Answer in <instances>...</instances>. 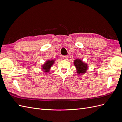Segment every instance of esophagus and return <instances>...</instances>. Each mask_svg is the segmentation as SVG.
Returning a JSON list of instances; mask_svg holds the SVG:
<instances>
[{
    "instance_id": "esophagus-1",
    "label": "esophagus",
    "mask_w": 122,
    "mask_h": 122,
    "mask_svg": "<svg viewBox=\"0 0 122 122\" xmlns=\"http://www.w3.org/2000/svg\"><path fill=\"white\" fill-rule=\"evenodd\" d=\"M62 57H63L64 60H68V56H67V55L66 56H64Z\"/></svg>"
}]
</instances>
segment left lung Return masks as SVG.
Here are the masks:
<instances>
[{
	"instance_id": "left-lung-1",
	"label": "left lung",
	"mask_w": 122,
	"mask_h": 122,
	"mask_svg": "<svg viewBox=\"0 0 122 122\" xmlns=\"http://www.w3.org/2000/svg\"><path fill=\"white\" fill-rule=\"evenodd\" d=\"M74 65L76 70V73L78 75H83L88 70L87 64L85 63L80 59L77 58L74 61Z\"/></svg>"
}]
</instances>
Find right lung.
<instances>
[{
  "label": "right lung",
  "instance_id": "1",
  "mask_svg": "<svg viewBox=\"0 0 122 122\" xmlns=\"http://www.w3.org/2000/svg\"><path fill=\"white\" fill-rule=\"evenodd\" d=\"M55 61V59H51V60H49L46 61V62L43 65H42V70L44 73H49L51 68L52 67L53 65L54 64Z\"/></svg>",
  "mask_w": 122,
  "mask_h": 122
}]
</instances>
